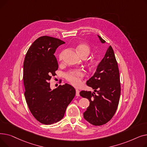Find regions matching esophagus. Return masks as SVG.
<instances>
[{
    "label": "esophagus",
    "mask_w": 147,
    "mask_h": 147,
    "mask_svg": "<svg viewBox=\"0 0 147 147\" xmlns=\"http://www.w3.org/2000/svg\"><path fill=\"white\" fill-rule=\"evenodd\" d=\"M76 95L77 96H80V94H79V92H80V91H79L78 89H76Z\"/></svg>",
    "instance_id": "obj_1"
}]
</instances>
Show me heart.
Wrapping results in <instances>:
<instances>
[{
    "label": "heart",
    "mask_w": 147,
    "mask_h": 147,
    "mask_svg": "<svg viewBox=\"0 0 147 147\" xmlns=\"http://www.w3.org/2000/svg\"><path fill=\"white\" fill-rule=\"evenodd\" d=\"M77 50L81 57H87L89 55L90 53V48L89 46L84 43H82L79 45ZM63 52H61L59 53L58 59L59 60H61L63 58ZM84 76V71L81 69H74L68 71L65 74V79L66 80L70 83L72 85L74 86H79L82 83V79Z\"/></svg>",
    "instance_id": "heart-1"
}]
</instances>
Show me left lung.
Instances as JSON below:
<instances>
[{
	"mask_svg": "<svg viewBox=\"0 0 147 147\" xmlns=\"http://www.w3.org/2000/svg\"><path fill=\"white\" fill-rule=\"evenodd\" d=\"M98 36L102 43H105L101 37ZM86 84L94 90L80 92L81 96L88 99L90 102L83 113L84 119L95 126L104 125L116 111L121 92L118 64L111 46Z\"/></svg>",
	"mask_w": 147,
	"mask_h": 147,
	"instance_id": "1",
	"label": "left lung"
}]
</instances>
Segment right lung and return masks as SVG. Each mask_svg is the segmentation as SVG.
Returning <instances> with one entry per match:
<instances>
[{"mask_svg": "<svg viewBox=\"0 0 147 147\" xmlns=\"http://www.w3.org/2000/svg\"><path fill=\"white\" fill-rule=\"evenodd\" d=\"M65 42L57 38L38 37L29 48L23 65L25 98L34 118L45 125H51L63 118L66 109L76 94L75 89L65 83L52 90L49 80L58 68L53 55Z\"/></svg>", "mask_w": 147, "mask_h": 147, "instance_id": "1", "label": "right lung"}]
</instances>
